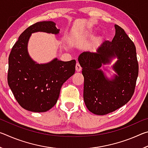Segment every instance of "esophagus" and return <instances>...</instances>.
Returning a JSON list of instances; mask_svg holds the SVG:
<instances>
[{
	"instance_id": "1",
	"label": "esophagus",
	"mask_w": 148,
	"mask_h": 148,
	"mask_svg": "<svg viewBox=\"0 0 148 148\" xmlns=\"http://www.w3.org/2000/svg\"><path fill=\"white\" fill-rule=\"evenodd\" d=\"M82 66H80V64L79 62H77L76 64V71L77 72H80L82 71Z\"/></svg>"
}]
</instances>
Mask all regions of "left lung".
Wrapping results in <instances>:
<instances>
[{"mask_svg": "<svg viewBox=\"0 0 148 148\" xmlns=\"http://www.w3.org/2000/svg\"><path fill=\"white\" fill-rule=\"evenodd\" d=\"M112 41H105L96 53L85 51L78 61L84 77V99L87 108L97 115H106L127 104L134 94L138 75V62L134 42L123 29L115 25ZM119 58L114 66L118 74L109 80L98 69L112 57Z\"/></svg>", "mask_w": 148, "mask_h": 148, "instance_id": "1", "label": "left lung"}]
</instances>
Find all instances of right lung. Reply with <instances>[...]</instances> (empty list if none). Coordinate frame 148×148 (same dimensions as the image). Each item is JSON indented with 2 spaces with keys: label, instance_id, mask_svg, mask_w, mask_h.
Instances as JSON below:
<instances>
[{
  "label": "right lung",
  "instance_id": "obj_1",
  "mask_svg": "<svg viewBox=\"0 0 148 148\" xmlns=\"http://www.w3.org/2000/svg\"><path fill=\"white\" fill-rule=\"evenodd\" d=\"M38 31L57 34L59 29L53 22L40 21L22 32L9 56L8 83L22 108L44 112L57 103L62 84L74 74L76 62L55 59L47 64L35 63L29 56L27 46L31 34Z\"/></svg>",
  "mask_w": 148,
  "mask_h": 148
}]
</instances>
